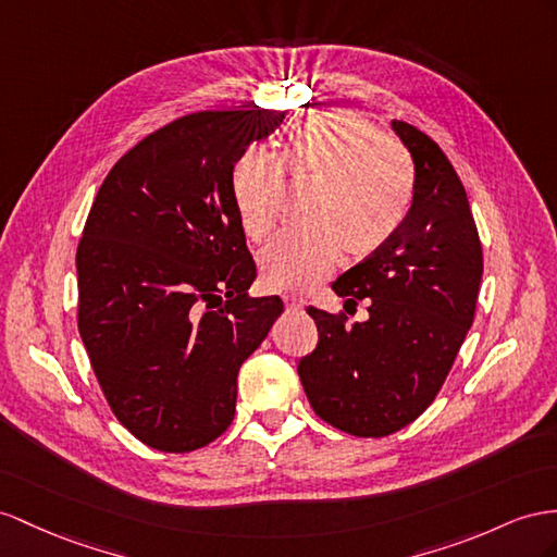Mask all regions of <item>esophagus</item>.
<instances>
[{"label": "esophagus", "mask_w": 557, "mask_h": 557, "mask_svg": "<svg viewBox=\"0 0 557 557\" xmlns=\"http://www.w3.org/2000/svg\"><path fill=\"white\" fill-rule=\"evenodd\" d=\"M284 308H287V310H301L304 301H301V298H296V296H284Z\"/></svg>", "instance_id": "34e87169"}]
</instances>
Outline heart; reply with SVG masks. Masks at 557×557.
<instances>
[{"label":"heart","mask_w":557,"mask_h":557,"mask_svg":"<svg viewBox=\"0 0 557 557\" xmlns=\"http://www.w3.org/2000/svg\"><path fill=\"white\" fill-rule=\"evenodd\" d=\"M282 171L310 183L301 216L261 251V282L273 292L306 294L332 273L341 251L360 261L400 231L414 197L407 157L358 112L332 110L289 132L280 162L261 146L237 154L231 195L242 231L263 239L280 219Z\"/></svg>","instance_id":"1"}]
</instances>
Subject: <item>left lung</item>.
I'll use <instances>...</instances> for the list:
<instances>
[{
  "instance_id": "obj_1",
  "label": "left lung",
  "mask_w": 557,
  "mask_h": 557,
  "mask_svg": "<svg viewBox=\"0 0 557 557\" xmlns=\"http://www.w3.org/2000/svg\"><path fill=\"white\" fill-rule=\"evenodd\" d=\"M414 162V197L386 247L334 282L369 318L346 322L308 308L318 346L298 360L315 414L358 437H383L435 400L473 324L482 247L463 183L433 138L391 122Z\"/></svg>"
}]
</instances>
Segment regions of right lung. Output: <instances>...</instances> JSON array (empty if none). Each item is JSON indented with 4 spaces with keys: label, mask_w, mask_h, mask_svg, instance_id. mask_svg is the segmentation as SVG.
I'll list each match as a JSON object with an SVG mask.
<instances>
[{
    "label": "right lung",
    "mask_w": 557,
    "mask_h": 557,
    "mask_svg": "<svg viewBox=\"0 0 557 557\" xmlns=\"http://www.w3.org/2000/svg\"><path fill=\"white\" fill-rule=\"evenodd\" d=\"M277 110L197 112L110 169L77 247L79 336L110 409L143 445L193 451L235 417L237 372L282 312L249 296L256 265L231 195Z\"/></svg>",
    "instance_id": "right-lung-1"
}]
</instances>
